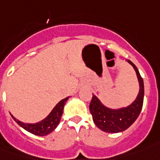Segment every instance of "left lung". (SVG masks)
I'll list each match as a JSON object with an SVG mask.
<instances>
[{"instance_id": "left-lung-1", "label": "left lung", "mask_w": 160, "mask_h": 160, "mask_svg": "<svg viewBox=\"0 0 160 160\" xmlns=\"http://www.w3.org/2000/svg\"><path fill=\"white\" fill-rule=\"evenodd\" d=\"M136 71L139 82V93L136 100L125 107L113 109L106 107L100 99L93 94L89 104V111L95 125L102 131L107 133H119L127 129L137 119L142 111L144 99V83L138 69L130 60H127Z\"/></svg>"}]
</instances>
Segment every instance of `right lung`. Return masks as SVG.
<instances>
[{
  "label": "right lung",
  "mask_w": 160,
  "mask_h": 160,
  "mask_svg": "<svg viewBox=\"0 0 160 160\" xmlns=\"http://www.w3.org/2000/svg\"><path fill=\"white\" fill-rule=\"evenodd\" d=\"M68 99L69 96L61 100L55 107H53V109L51 111V112L44 119L41 120L40 122H37V123H24V122H21L17 118H15L11 113L10 114H11L12 118H13L15 122L18 123L19 126L22 127L23 129L27 130L28 132L36 135V136H47L51 132H53V130L57 128V126L59 125L60 118H61L63 112H64V107H65V104L66 103Z\"/></svg>",
  "instance_id": "add662e5"
}]
</instances>
